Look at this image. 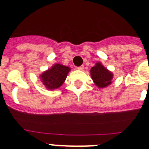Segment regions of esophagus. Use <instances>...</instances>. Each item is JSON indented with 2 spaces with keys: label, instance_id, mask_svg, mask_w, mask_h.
<instances>
[{
  "label": "esophagus",
  "instance_id": "34e87169",
  "mask_svg": "<svg viewBox=\"0 0 149 149\" xmlns=\"http://www.w3.org/2000/svg\"><path fill=\"white\" fill-rule=\"evenodd\" d=\"M84 68V65H81V66H78L77 67V69H78V70H83Z\"/></svg>",
  "mask_w": 149,
  "mask_h": 149
}]
</instances>
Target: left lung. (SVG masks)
<instances>
[{"mask_svg": "<svg viewBox=\"0 0 149 149\" xmlns=\"http://www.w3.org/2000/svg\"><path fill=\"white\" fill-rule=\"evenodd\" d=\"M91 77L95 84L99 88L106 87L111 84L113 74L109 72L100 63H96L94 67L91 68Z\"/></svg>", "mask_w": 149, "mask_h": 149, "instance_id": "left-lung-1", "label": "left lung"}]
</instances>
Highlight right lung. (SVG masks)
<instances>
[{
  "mask_svg": "<svg viewBox=\"0 0 149 149\" xmlns=\"http://www.w3.org/2000/svg\"><path fill=\"white\" fill-rule=\"evenodd\" d=\"M70 68L60 64H55L51 69L42 74L41 79L48 89H55L62 86Z\"/></svg>",
  "mask_w": 149,
  "mask_h": 149,
  "instance_id": "add662e5",
  "label": "right lung"
}]
</instances>
